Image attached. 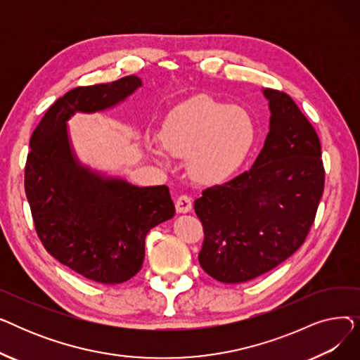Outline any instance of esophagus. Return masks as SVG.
I'll return each mask as SVG.
<instances>
[{
  "label": "esophagus",
  "instance_id": "esophagus-1",
  "mask_svg": "<svg viewBox=\"0 0 360 360\" xmlns=\"http://www.w3.org/2000/svg\"><path fill=\"white\" fill-rule=\"evenodd\" d=\"M178 213H190L193 209V200L190 195H179L175 201Z\"/></svg>",
  "mask_w": 360,
  "mask_h": 360
}]
</instances>
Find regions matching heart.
Listing matches in <instances>:
<instances>
[{
    "mask_svg": "<svg viewBox=\"0 0 360 360\" xmlns=\"http://www.w3.org/2000/svg\"><path fill=\"white\" fill-rule=\"evenodd\" d=\"M257 127L248 110L210 96H197L176 106L162 125L167 153L188 158V172L201 184H220L243 165L254 146ZM150 148L162 159L156 143Z\"/></svg>",
    "mask_w": 360,
    "mask_h": 360,
    "instance_id": "heart-1",
    "label": "heart"
}]
</instances>
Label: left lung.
Listing matches in <instances>:
<instances>
[{"mask_svg": "<svg viewBox=\"0 0 360 360\" xmlns=\"http://www.w3.org/2000/svg\"><path fill=\"white\" fill-rule=\"evenodd\" d=\"M270 131L252 167L202 191L201 269L221 283H243L277 267L305 242L324 193L321 144L285 91L264 89Z\"/></svg>", "mask_w": 360, "mask_h": 360, "instance_id": "obj_1", "label": "left lung"}]
</instances>
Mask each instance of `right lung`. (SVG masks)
Wrapping results in <instances>:
<instances>
[{
	"label": "right lung",
	"mask_w": 360,
	"mask_h": 360,
	"mask_svg": "<svg viewBox=\"0 0 360 360\" xmlns=\"http://www.w3.org/2000/svg\"><path fill=\"white\" fill-rule=\"evenodd\" d=\"M141 86L137 75H128L65 93L33 131L25 167V191L45 250L103 285L124 283L140 271L148 231L172 219L175 205L166 185L137 186L83 166L67 121L75 112L115 106Z\"/></svg>",
	"instance_id": "obj_1"
}]
</instances>
